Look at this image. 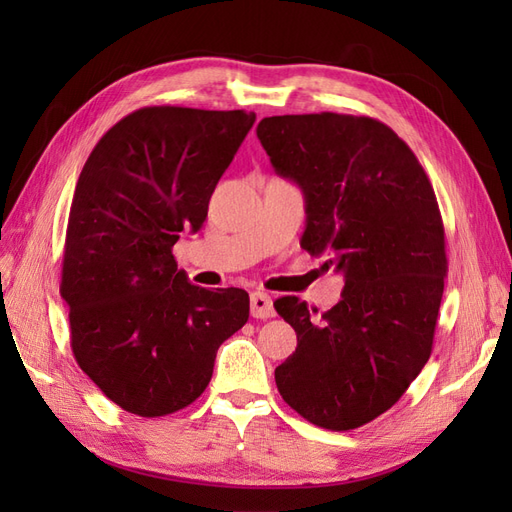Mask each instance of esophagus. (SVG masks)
I'll list each match as a JSON object with an SVG mask.
<instances>
[{
    "label": "esophagus",
    "mask_w": 512,
    "mask_h": 512,
    "mask_svg": "<svg viewBox=\"0 0 512 512\" xmlns=\"http://www.w3.org/2000/svg\"><path fill=\"white\" fill-rule=\"evenodd\" d=\"M252 303V316L254 318H273L275 316V309H273V301L267 292H252L250 297Z\"/></svg>",
    "instance_id": "1"
}]
</instances>
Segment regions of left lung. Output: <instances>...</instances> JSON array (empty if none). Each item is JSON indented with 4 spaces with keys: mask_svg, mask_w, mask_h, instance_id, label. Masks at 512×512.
Returning <instances> with one entry per match:
<instances>
[{
    "mask_svg": "<svg viewBox=\"0 0 512 512\" xmlns=\"http://www.w3.org/2000/svg\"><path fill=\"white\" fill-rule=\"evenodd\" d=\"M277 175L305 194L301 247L344 275L318 316L273 305L297 333L277 391L309 423L356 429L395 406L429 361L448 271L436 194L412 149L371 117H265L256 128Z\"/></svg>",
    "mask_w": 512,
    "mask_h": 512,
    "instance_id": "1",
    "label": "left lung"
}]
</instances>
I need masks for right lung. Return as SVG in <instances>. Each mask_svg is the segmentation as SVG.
I'll use <instances>...</instances> for the list:
<instances>
[{
    "mask_svg": "<svg viewBox=\"0 0 512 512\" xmlns=\"http://www.w3.org/2000/svg\"><path fill=\"white\" fill-rule=\"evenodd\" d=\"M254 121L245 111L145 106L117 121L81 170L59 292L76 363L126 412L156 418L190 406L218 348L250 316L245 290L190 284L173 245L207 220Z\"/></svg>",
    "mask_w": 512,
    "mask_h": 512,
    "instance_id": "right-lung-1",
    "label": "right lung"
}]
</instances>
